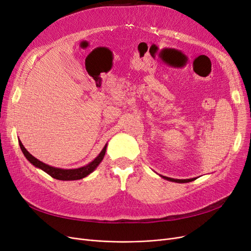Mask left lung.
Segmentation results:
<instances>
[{"mask_svg":"<svg viewBox=\"0 0 251 251\" xmlns=\"http://www.w3.org/2000/svg\"><path fill=\"white\" fill-rule=\"evenodd\" d=\"M163 179H166L169 181H173V182H177V183H187V182H192L195 180V178H192V179H173V178H169V177H164V176H161Z\"/></svg>","mask_w":251,"mask_h":251,"instance_id":"1","label":"left lung"}]
</instances>
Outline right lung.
<instances>
[{
	"mask_svg": "<svg viewBox=\"0 0 251 251\" xmlns=\"http://www.w3.org/2000/svg\"><path fill=\"white\" fill-rule=\"evenodd\" d=\"M20 143V148L23 151V154L27 158V160L32 163L35 168L41 169L42 171H44L45 173H47L48 175L52 178L57 179V180H63V181H69V180H79L87 177L88 175H90L92 173L97 166L100 164L102 159L104 157L105 151H107V144H105L104 148L102 149V151L100 153L94 160L92 162H90L89 164L82 166V168H78V169H73V170H64V169H58V168H53V166H50L46 163H44L42 161H40L39 159H36L35 157H33L29 151L25 149V147L23 146V143L21 142V140H19Z\"/></svg>",
	"mask_w": 251,
	"mask_h": 251,
	"instance_id": "1",
	"label": "right lung"
}]
</instances>
